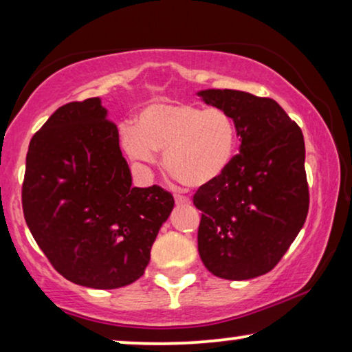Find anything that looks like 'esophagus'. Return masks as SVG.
<instances>
[{"instance_id": "obj_1", "label": "esophagus", "mask_w": 352, "mask_h": 352, "mask_svg": "<svg viewBox=\"0 0 352 352\" xmlns=\"http://www.w3.org/2000/svg\"><path fill=\"white\" fill-rule=\"evenodd\" d=\"M175 200L177 205H189L190 204V200L187 199L186 195H181V194H175Z\"/></svg>"}]
</instances>
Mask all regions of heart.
Returning a JSON list of instances; mask_svg holds the SVG:
<instances>
[{"mask_svg": "<svg viewBox=\"0 0 352 352\" xmlns=\"http://www.w3.org/2000/svg\"><path fill=\"white\" fill-rule=\"evenodd\" d=\"M124 151L136 162L153 163L165 152V168L179 184L200 189L218 181L234 160L239 128L224 109L186 100H160L144 107L136 128L122 133Z\"/></svg>", "mask_w": 352, "mask_h": 352, "instance_id": "obj_1", "label": "heart"}]
</instances>
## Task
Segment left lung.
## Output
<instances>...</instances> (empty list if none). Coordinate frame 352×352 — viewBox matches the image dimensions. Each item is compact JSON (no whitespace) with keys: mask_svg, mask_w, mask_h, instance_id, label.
<instances>
[{"mask_svg":"<svg viewBox=\"0 0 352 352\" xmlns=\"http://www.w3.org/2000/svg\"><path fill=\"white\" fill-rule=\"evenodd\" d=\"M199 96L228 110L242 139L224 175L192 199L201 211L199 253L213 276L248 280L277 266L306 221L305 138L274 99L235 89Z\"/></svg>","mask_w":352,"mask_h":352,"instance_id":"8db88e82","label":"left lung"}]
</instances>
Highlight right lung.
<instances>
[{
  "label": "right lung",
  "instance_id": "right-lung-1",
  "mask_svg": "<svg viewBox=\"0 0 352 352\" xmlns=\"http://www.w3.org/2000/svg\"><path fill=\"white\" fill-rule=\"evenodd\" d=\"M173 206L163 187L131 186L118 129L99 98L62 105L33 134L23 218L67 280L99 290L136 282Z\"/></svg>",
  "mask_w": 352,
  "mask_h": 352
}]
</instances>
